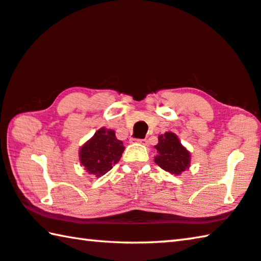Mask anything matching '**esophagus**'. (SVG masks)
<instances>
[{"instance_id":"obj_1","label":"esophagus","mask_w":261,"mask_h":261,"mask_svg":"<svg viewBox=\"0 0 261 261\" xmlns=\"http://www.w3.org/2000/svg\"><path fill=\"white\" fill-rule=\"evenodd\" d=\"M136 143H140V144H143V146H146V144L148 143V141L147 140H141V139H136V140H134Z\"/></svg>"}]
</instances>
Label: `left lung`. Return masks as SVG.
Wrapping results in <instances>:
<instances>
[{"label": "left lung", "mask_w": 261, "mask_h": 261, "mask_svg": "<svg viewBox=\"0 0 261 261\" xmlns=\"http://www.w3.org/2000/svg\"><path fill=\"white\" fill-rule=\"evenodd\" d=\"M155 148L157 155L153 161L160 168L174 176H180L184 171L190 169L191 153L172 132L160 135Z\"/></svg>", "instance_id": "obj_1"}]
</instances>
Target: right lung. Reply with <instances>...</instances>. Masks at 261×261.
Wrapping results in <instances>:
<instances>
[{"instance_id": "right-lung-1", "label": "right lung", "mask_w": 261, "mask_h": 261, "mask_svg": "<svg viewBox=\"0 0 261 261\" xmlns=\"http://www.w3.org/2000/svg\"><path fill=\"white\" fill-rule=\"evenodd\" d=\"M125 147L113 129L101 127L80 149V163L92 176L100 177L113 168L122 155Z\"/></svg>"}]
</instances>
